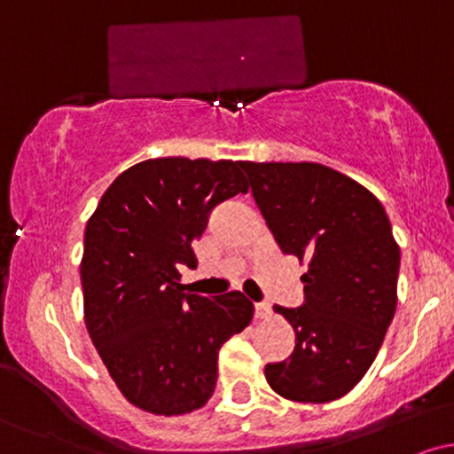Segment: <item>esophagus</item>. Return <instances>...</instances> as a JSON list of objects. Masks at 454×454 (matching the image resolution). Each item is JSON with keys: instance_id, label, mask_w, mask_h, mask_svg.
<instances>
[{"instance_id": "34e87169", "label": "esophagus", "mask_w": 454, "mask_h": 454, "mask_svg": "<svg viewBox=\"0 0 454 454\" xmlns=\"http://www.w3.org/2000/svg\"><path fill=\"white\" fill-rule=\"evenodd\" d=\"M254 314H256V317H269L270 316V305L269 303H256V307H254Z\"/></svg>"}]
</instances>
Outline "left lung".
I'll return each instance as SVG.
<instances>
[{"label": "left lung", "instance_id": "obj_1", "mask_svg": "<svg viewBox=\"0 0 454 454\" xmlns=\"http://www.w3.org/2000/svg\"><path fill=\"white\" fill-rule=\"evenodd\" d=\"M241 168L281 252L307 260L305 303L273 307L294 328V352L264 376L286 399H340L372 367L397 307L401 258L387 211L361 184L314 161Z\"/></svg>", "mask_w": 454, "mask_h": 454}]
</instances>
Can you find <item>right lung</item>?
I'll list each match as a JSON object with an SVG mask.
<instances>
[{
    "mask_svg": "<svg viewBox=\"0 0 454 454\" xmlns=\"http://www.w3.org/2000/svg\"><path fill=\"white\" fill-rule=\"evenodd\" d=\"M243 161L145 160L104 192L85 228V325L129 403L160 416L194 411L215 390L217 354L252 322L241 293H184L192 241L220 202L245 194Z\"/></svg>",
    "mask_w": 454,
    "mask_h": 454,
    "instance_id": "1",
    "label": "right lung"
}]
</instances>
